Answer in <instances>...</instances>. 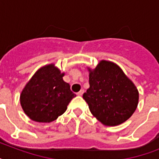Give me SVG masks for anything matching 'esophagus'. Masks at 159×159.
I'll return each instance as SVG.
<instances>
[{
	"mask_svg": "<svg viewBox=\"0 0 159 159\" xmlns=\"http://www.w3.org/2000/svg\"><path fill=\"white\" fill-rule=\"evenodd\" d=\"M83 92H84V91L83 90H81L79 92H77V96H82V94H83Z\"/></svg>",
	"mask_w": 159,
	"mask_h": 159,
	"instance_id": "esophagus-1",
	"label": "esophagus"
}]
</instances>
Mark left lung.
I'll return each instance as SVG.
<instances>
[{"label":"left lung","instance_id":"obj_1","mask_svg":"<svg viewBox=\"0 0 159 159\" xmlns=\"http://www.w3.org/2000/svg\"><path fill=\"white\" fill-rule=\"evenodd\" d=\"M90 87L83 94L90 111L104 125L125 122L135 111L139 91L118 65L102 60L95 68L87 67Z\"/></svg>","mask_w":159,"mask_h":159}]
</instances>
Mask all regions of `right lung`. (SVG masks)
<instances>
[{"label": "right lung", "mask_w": 159, "mask_h": 159, "mask_svg": "<svg viewBox=\"0 0 159 159\" xmlns=\"http://www.w3.org/2000/svg\"><path fill=\"white\" fill-rule=\"evenodd\" d=\"M54 63L44 65L32 76L22 90L20 102L29 118L39 123H50L62 116L76 95L62 79Z\"/></svg>", "instance_id": "right-lung-1"}]
</instances>
